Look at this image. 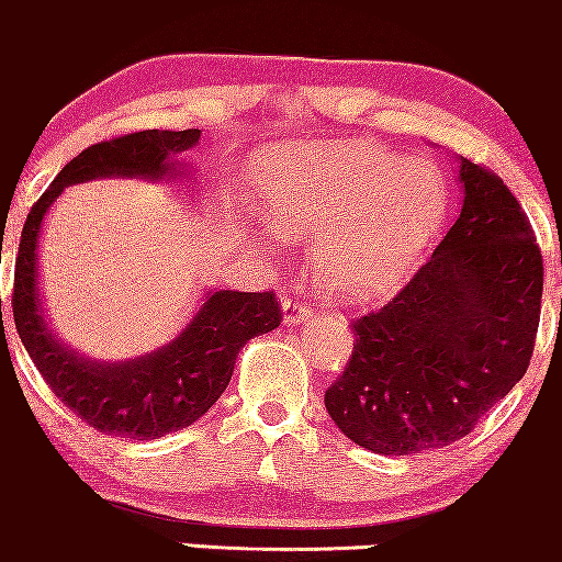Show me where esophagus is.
I'll return each mask as SVG.
<instances>
[{
  "mask_svg": "<svg viewBox=\"0 0 562 562\" xmlns=\"http://www.w3.org/2000/svg\"><path fill=\"white\" fill-rule=\"evenodd\" d=\"M281 311H283V321H286V324H302V321L311 318L313 305H307V302H300V300H283Z\"/></svg>",
  "mask_w": 562,
  "mask_h": 562,
  "instance_id": "34e87169",
  "label": "esophagus"
}]
</instances>
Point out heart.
<instances>
[{
	"label": "heart",
	"instance_id": "heart-1",
	"mask_svg": "<svg viewBox=\"0 0 562 562\" xmlns=\"http://www.w3.org/2000/svg\"><path fill=\"white\" fill-rule=\"evenodd\" d=\"M265 223L313 241L321 286L371 300L406 281L449 214L432 161L369 143H311L265 156L257 172Z\"/></svg>",
	"mask_w": 562,
	"mask_h": 562
}]
</instances>
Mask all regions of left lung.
I'll return each instance as SVG.
<instances>
[{"instance_id": "8db88e82", "label": "left lung", "mask_w": 562, "mask_h": 562, "mask_svg": "<svg viewBox=\"0 0 562 562\" xmlns=\"http://www.w3.org/2000/svg\"><path fill=\"white\" fill-rule=\"evenodd\" d=\"M462 212L432 257L356 342L326 412L352 443L412 457L464 438L526 374L544 265L518 199L459 156Z\"/></svg>"}]
</instances>
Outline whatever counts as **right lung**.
I'll return each instance as SVG.
<instances>
[{"label":"right lung","mask_w":562,"mask_h":562,"mask_svg":"<svg viewBox=\"0 0 562 562\" xmlns=\"http://www.w3.org/2000/svg\"><path fill=\"white\" fill-rule=\"evenodd\" d=\"M201 130H145L94 143L60 169L31 206L15 257L12 318L44 382L87 425L105 435L154 440L204 417L228 387L249 339L273 331L281 307L270 292L206 289L182 331L161 348L124 361H98L60 342L44 315L40 289L42 223L63 188L103 178L182 180L178 156L196 148ZM2 305V302H0ZM2 318V311H0Z\"/></svg>","instance_id":"right-lung-1"}]
</instances>
